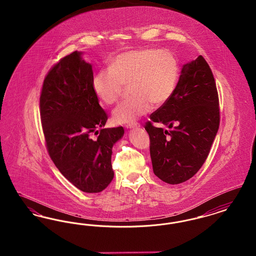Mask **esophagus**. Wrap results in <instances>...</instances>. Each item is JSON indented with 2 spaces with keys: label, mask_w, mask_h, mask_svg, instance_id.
<instances>
[{
  "label": "esophagus",
  "mask_w": 256,
  "mask_h": 256,
  "mask_svg": "<svg viewBox=\"0 0 256 256\" xmlns=\"http://www.w3.org/2000/svg\"><path fill=\"white\" fill-rule=\"evenodd\" d=\"M126 128H140V124H126Z\"/></svg>",
  "instance_id": "esophagus-1"
}]
</instances>
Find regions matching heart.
Wrapping results in <instances>:
<instances>
[{"label": "heart", "instance_id": "obj_1", "mask_svg": "<svg viewBox=\"0 0 256 256\" xmlns=\"http://www.w3.org/2000/svg\"><path fill=\"white\" fill-rule=\"evenodd\" d=\"M180 63L166 50H134L118 54L94 74L92 87L97 97L106 104H115L124 86L130 84L132 97L122 102L112 112L119 124H132L152 106L167 102L176 91L180 80Z\"/></svg>", "mask_w": 256, "mask_h": 256}]
</instances>
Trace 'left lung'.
Returning a JSON list of instances; mask_svg holds the SVG:
<instances>
[{
	"label": "left lung",
	"instance_id": "1",
	"mask_svg": "<svg viewBox=\"0 0 256 256\" xmlns=\"http://www.w3.org/2000/svg\"><path fill=\"white\" fill-rule=\"evenodd\" d=\"M150 118L145 130L154 174L169 184L190 180L206 160L220 124L216 82L202 56L183 65L174 93ZM154 122L167 125L170 132Z\"/></svg>",
	"mask_w": 256,
	"mask_h": 256
}]
</instances>
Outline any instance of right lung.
<instances>
[{"instance_id": "1", "label": "right lung", "mask_w": 256, "mask_h": 256, "mask_svg": "<svg viewBox=\"0 0 256 256\" xmlns=\"http://www.w3.org/2000/svg\"><path fill=\"white\" fill-rule=\"evenodd\" d=\"M74 52L45 76L40 117L50 158L61 174L86 193H98L111 182L112 146L122 126L104 128L108 114L92 87V65ZM92 133H98L92 140Z\"/></svg>"}]
</instances>
